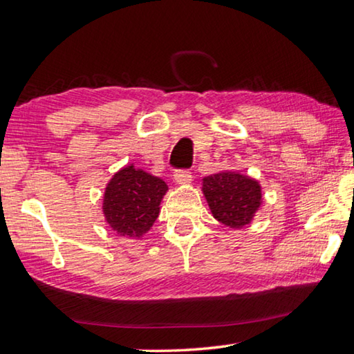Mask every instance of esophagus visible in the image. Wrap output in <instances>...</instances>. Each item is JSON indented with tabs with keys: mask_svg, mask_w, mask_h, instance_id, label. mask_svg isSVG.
Listing matches in <instances>:
<instances>
[{
	"mask_svg": "<svg viewBox=\"0 0 354 354\" xmlns=\"http://www.w3.org/2000/svg\"><path fill=\"white\" fill-rule=\"evenodd\" d=\"M173 179L176 184H189L192 181V173L189 170H176Z\"/></svg>",
	"mask_w": 354,
	"mask_h": 354,
	"instance_id": "34e87169",
	"label": "esophagus"
}]
</instances>
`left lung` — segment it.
<instances>
[{"mask_svg": "<svg viewBox=\"0 0 354 354\" xmlns=\"http://www.w3.org/2000/svg\"><path fill=\"white\" fill-rule=\"evenodd\" d=\"M203 194L214 217L230 227L248 225L262 203L259 183L237 171L206 176Z\"/></svg>", "mask_w": 354, "mask_h": 354, "instance_id": "1", "label": "left lung"}]
</instances>
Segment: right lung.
Wrapping results in <instances>:
<instances>
[{
    "instance_id": "right-lung-1",
    "label": "right lung",
    "mask_w": 354,
    "mask_h": 354,
    "mask_svg": "<svg viewBox=\"0 0 354 354\" xmlns=\"http://www.w3.org/2000/svg\"><path fill=\"white\" fill-rule=\"evenodd\" d=\"M167 184L160 178L128 165L107 184L103 200L106 221L120 236L140 239L159 215Z\"/></svg>"
}]
</instances>
